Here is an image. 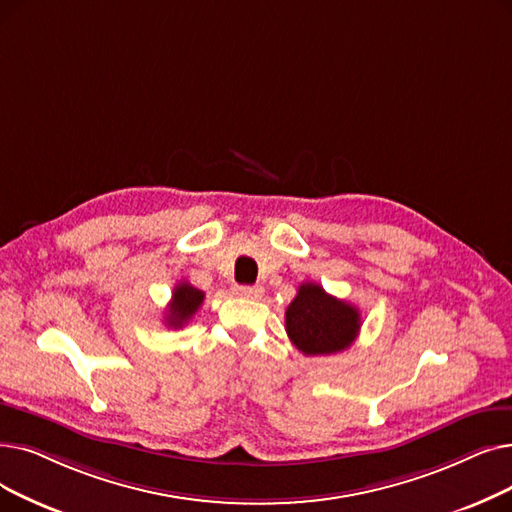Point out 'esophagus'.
<instances>
[{"label": "esophagus", "instance_id": "34e87169", "mask_svg": "<svg viewBox=\"0 0 512 512\" xmlns=\"http://www.w3.org/2000/svg\"><path fill=\"white\" fill-rule=\"evenodd\" d=\"M234 293L244 299H261L263 297V286H236Z\"/></svg>", "mask_w": 512, "mask_h": 512}]
</instances>
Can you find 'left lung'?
I'll use <instances>...</instances> for the list:
<instances>
[{"label": "left lung", "mask_w": 512, "mask_h": 512, "mask_svg": "<svg viewBox=\"0 0 512 512\" xmlns=\"http://www.w3.org/2000/svg\"><path fill=\"white\" fill-rule=\"evenodd\" d=\"M286 335L303 355H330L347 349L360 332V309L328 295L316 282L299 286L286 307Z\"/></svg>", "instance_id": "obj_1"}]
</instances>
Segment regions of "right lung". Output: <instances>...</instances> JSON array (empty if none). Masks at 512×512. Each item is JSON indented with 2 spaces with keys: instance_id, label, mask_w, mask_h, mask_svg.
I'll use <instances>...</instances> for the list:
<instances>
[{
  "instance_id": "1",
  "label": "right lung",
  "mask_w": 512,
  "mask_h": 512,
  "mask_svg": "<svg viewBox=\"0 0 512 512\" xmlns=\"http://www.w3.org/2000/svg\"><path fill=\"white\" fill-rule=\"evenodd\" d=\"M205 301V293L198 291L190 282H180L173 288L171 301L167 305V326L171 328H182L184 324H188V320L196 314L198 307L203 305Z\"/></svg>"
}]
</instances>
